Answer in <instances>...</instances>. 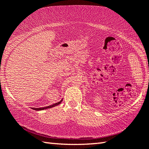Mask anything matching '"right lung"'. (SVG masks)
<instances>
[{"mask_svg":"<svg viewBox=\"0 0 149 149\" xmlns=\"http://www.w3.org/2000/svg\"><path fill=\"white\" fill-rule=\"evenodd\" d=\"M62 100H60V101L58 102L55 103V104H54L50 105V106H49V107H42V108H32V109H33V110H42L47 109V108H52V107H55V106H57V105L60 104V103L62 102Z\"/></svg>","mask_w":149,"mask_h":149,"instance_id":"right-lung-1","label":"right lung"}]
</instances>
